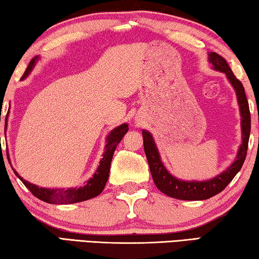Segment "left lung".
<instances>
[{
    "mask_svg": "<svg viewBox=\"0 0 259 259\" xmlns=\"http://www.w3.org/2000/svg\"><path fill=\"white\" fill-rule=\"evenodd\" d=\"M208 61L214 71L225 74L227 80H229L235 91L241 115V138H242V143L239 146L235 160L232 162L231 165L227 166L224 171L216 175L212 178L205 179V181H185V179L175 177L174 175L168 171V169L165 168L163 162L161 160V155L152 134L150 131L143 129L144 151H145L148 165H150L153 181H154L156 187L162 193L174 199L200 201L210 199L211 196L218 194L229 185L232 179L235 177V175L240 171L241 166H242L245 160V155H247L251 120L244 88L242 83L235 77L229 64L226 63V60L222 56H219L216 52H208Z\"/></svg>",
    "mask_w": 259,
    "mask_h": 259,
    "instance_id": "left-lung-1",
    "label": "left lung"
}]
</instances>
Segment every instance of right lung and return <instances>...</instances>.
Listing matches in <instances>:
<instances>
[{
  "mask_svg": "<svg viewBox=\"0 0 259 259\" xmlns=\"http://www.w3.org/2000/svg\"><path fill=\"white\" fill-rule=\"evenodd\" d=\"M40 59V57L36 56L30 60L29 65L26 68L21 80H25L30 72L33 71L35 65ZM128 124L123 123L116 128H114L106 137V145H105V151L103 153V157L99 161V165L96 170L93 177L84 182L83 186L80 187H69V188H47V187H38L37 185L29 183L20 176V175L14 169V172L18 177L24 185L33 193L34 196L40 199L45 202L52 204H71L76 202H82L89 199H93L95 196L99 195L103 192L105 185H106L109 169H111V162L113 159V154L115 152L116 146L119 145L121 139L123 136L128 133ZM10 160V159H9ZM10 162V161H9Z\"/></svg>",
  "mask_w": 259,
  "mask_h": 259,
  "instance_id": "obj_1",
  "label": "right lung"
}]
</instances>
